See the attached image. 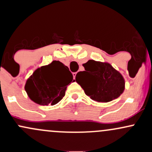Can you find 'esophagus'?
<instances>
[{
  "mask_svg": "<svg viewBox=\"0 0 152 152\" xmlns=\"http://www.w3.org/2000/svg\"><path fill=\"white\" fill-rule=\"evenodd\" d=\"M76 74H77V73H76V72H75V73H73V76H74V78H76Z\"/></svg>",
  "mask_w": 152,
  "mask_h": 152,
  "instance_id": "1",
  "label": "esophagus"
}]
</instances>
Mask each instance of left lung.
Returning <instances> with one entry per match:
<instances>
[{
  "label": "left lung",
  "mask_w": 152,
  "mask_h": 152,
  "mask_svg": "<svg viewBox=\"0 0 152 152\" xmlns=\"http://www.w3.org/2000/svg\"><path fill=\"white\" fill-rule=\"evenodd\" d=\"M83 66L85 71L76 74V81L92 100L109 102L123 94L124 78L109 63L89 60Z\"/></svg>",
  "instance_id": "obj_1"
}]
</instances>
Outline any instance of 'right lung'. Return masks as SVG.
I'll use <instances>...</instances> for the list:
<instances>
[{"label":"right lung","instance_id":"right-lung-1","mask_svg":"<svg viewBox=\"0 0 152 152\" xmlns=\"http://www.w3.org/2000/svg\"><path fill=\"white\" fill-rule=\"evenodd\" d=\"M73 75L67 66L58 61L38 68L27 79L25 90L33 102L39 105L53 106L65 96Z\"/></svg>","mask_w":152,"mask_h":152}]
</instances>
